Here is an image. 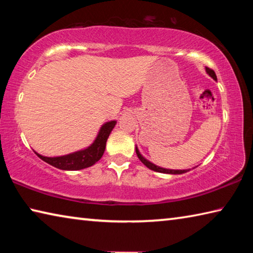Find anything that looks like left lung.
Masks as SVG:
<instances>
[{"mask_svg": "<svg viewBox=\"0 0 253 253\" xmlns=\"http://www.w3.org/2000/svg\"><path fill=\"white\" fill-rule=\"evenodd\" d=\"M205 71H207V74H208L210 77H211V78H213L214 80H217V79H216L215 72H214L212 69H210V68L207 67V68H205ZM136 154H137V156H138V158L140 160V162H142L145 166H147V168H148L149 169L155 170V172L165 173V174H183V173H186V172H188V170H190V169H169L160 168V166L153 164L152 162H149L148 160H146V158H145V157L142 155V154L139 153V151H138V148H137V146H136Z\"/></svg>", "mask_w": 253, "mask_h": 253, "instance_id": "8db88e82", "label": "left lung"}]
</instances>
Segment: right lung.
I'll use <instances>...</instances> for the list:
<instances>
[{
  "label": "right lung",
  "mask_w": 253,
  "mask_h": 253,
  "mask_svg": "<svg viewBox=\"0 0 253 253\" xmlns=\"http://www.w3.org/2000/svg\"><path fill=\"white\" fill-rule=\"evenodd\" d=\"M116 121H110L105 123L100 127L98 131L97 137L93 140L90 146L85 147L80 151L67 154L63 156H55V157H46L42 156L37 152H34L39 156L42 161H44L48 164L54 166L59 169L63 170H79L87 168H90L93 164L100 160L101 156L104 155L107 139L110 135L111 130L116 126Z\"/></svg>",
  "instance_id": "1"
}]
</instances>
